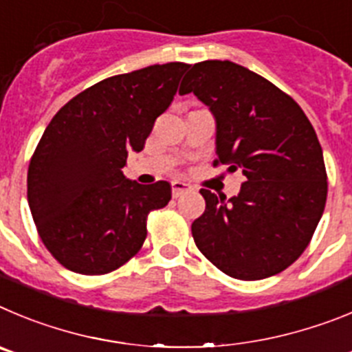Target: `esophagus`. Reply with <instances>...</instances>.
Instances as JSON below:
<instances>
[{
	"instance_id": "obj_1",
	"label": "esophagus",
	"mask_w": 352,
	"mask_h": 352,
	"mask_svg": "<svg viewBox=\"0 0 352 352\" xmlns=\"http://www.w3.org/2000/svg\"><path fill=\"white\" fill-rule=\"evenodd\" d=\"M189 189H191V184L184 182V180H173V182H172V195H173V198H179V196L182 195V192L189 191Z\"/></svg>"
}]
</instances>
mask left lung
<instances>
[{
	"instance_id": "obj_1",
	"label": "left lung",
	"mask_w": 352,
	"mask_h": 352,
	"mask_svg": "<svg viewBox=\"0 0 352 352\" xmlns=\"http://www.w3.org/2000/svg\"><path fill=\"white\" fill-rule=\"evenodd\" d=\"M192 93L215 119V163L242 170L233 198L199 189L205 212L192 223L196 247L240 280H259L300 258L326 204V168L314 128L291 96L231 61L191 66Z\"/></svg>"
}]
</instances>
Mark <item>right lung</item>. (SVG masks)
<instances>
[{
  "instance_id": "add662e5",
  "label": "right lung",
  "mask_w": 352,
  "mask_h": 352,
  "mask_svg": "<svg viewBox=\"0 0 352 352\" xmlns=\"http://www.w3.org/2000/svg\"><path fill=\"white\" fill-rule=\"evenodd\" d=\"M188 68L166 63L105 78L45 128L28 170V201L40 239L65 268L109 274L144 245L148 212L168 204L172 186H144L122 168L129 151L144 148Z\"/></svg>"
}]
</instances>
